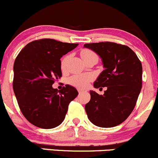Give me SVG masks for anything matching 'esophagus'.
Returning a JSON list of instances; mask_svg holds the SVG:
<instances>
[{"instance_id":"34e87169","label":"esophagus","mask_w":158,"mask_h":158,"mask_svg":"<svg viewBox=\"0 0 158 158\" xmlns=\"http://www.w3.org/2000/svg\"><path fill=\"white\" fill-rule=\"evenodd\" d=\"M77 91H78V92L80 93H83V92H85V90H82V89H77Z\"/></svg>"}]
</instances>
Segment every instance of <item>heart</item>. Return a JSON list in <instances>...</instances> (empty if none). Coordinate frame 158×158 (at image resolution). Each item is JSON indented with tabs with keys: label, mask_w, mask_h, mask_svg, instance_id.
I'll list each match as a JSON object with an SVG mask.
<instances>
[{
	"label": "heart",
	"mask_w": 158,
	"mask_h": 158,
	"mask_svg": "<svg viewBox=\"0 0 158 158\" xmlns=\"http://www.w3.org/2000/svg\"><path fill=\"white\" fill-rule=\"evenodd\" d=\"M93 54L94 53L92 51L87 49H82L81 52V57L83 60L86 59L87 57L93 55ZM69 58H70V56L67 55L64 57H63L62 60H61L60 67L63 71L66 70V69H67ZM93 77L91 74H77L70 77L69 78L68 82L70 85H73V86L76 87V88H85L88 86V84L90 83V81H91Z\"/></svg>",
	"instance_id": "1"
}]
</instances>
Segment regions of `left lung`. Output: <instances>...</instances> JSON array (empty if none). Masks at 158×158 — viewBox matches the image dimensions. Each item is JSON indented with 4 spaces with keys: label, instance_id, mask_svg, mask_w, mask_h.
Here are the masks:
<instances>
[{
    "label": "left lung",
    "instance_id": "1",
    "mask_svg": "<svg viewBox=\"0 0 158 158\" xmlns=\"http://www.w3.org/2000/svg\"><path fill=\"white\" fill-rule=\"evenodd\" d=\"M84 46L94 51L105 67L94 87H107L103 95L90 91L91 100L85 105L88 118L94 125L103 128L119 125L133 112L141 91L140 60L125 45L102 42L87 43Z\"/></svg>",
    "mask_w": 158,
    "mask_h": 158
}]
</instances>
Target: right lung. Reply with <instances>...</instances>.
I'll return each instance as SVG.
<instances>
[{"label":"right lung","mask_w":158,"mask_h":158,"mask_svg":"<svg viewBox=\"0 0 158 158\" xmlns=\"http://www.w3.org/2000/svg\"><path fill=\"white\" fill-rule=\"evenodd\" d=\"M78 46L51 39L28 43L14 64L13 90L22 114L32 125L52 129L64 120L77 89L65 85L61 90L52 87L62 77L60 58Z\"/></svg>","instance_id":"right-lung-1"}]
</instances>
